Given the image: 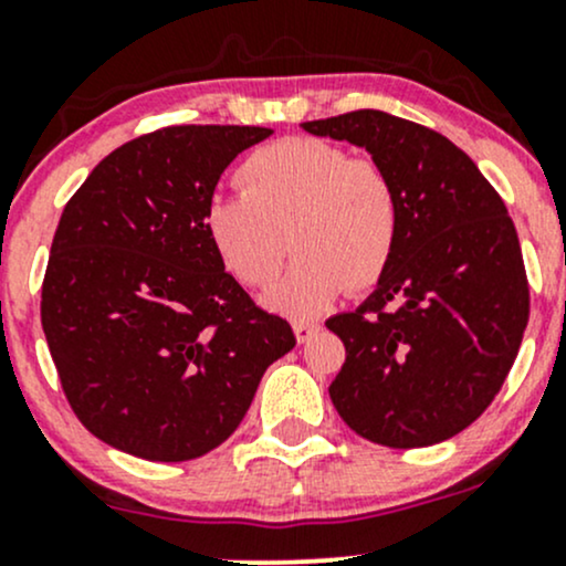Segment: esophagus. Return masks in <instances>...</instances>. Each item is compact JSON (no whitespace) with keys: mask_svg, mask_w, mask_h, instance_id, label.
Wrapping results in <instances>:
<instances>
[{"mask_svg":"<svg viewBox=\"0 0 566 566\" xmlns=\"http://www.w3.org/2000/svg\"><path fill=\"white\" fill-rule=\"evenodd\" d=\"M292 329H295V337L297 343H308L311 337H314L316 333H319V322H308V319H297L295 324H292Z\"/></svg>","mask_w":566,"mask_h":566,"instance_id":"34e87169","label":"esophagus"}]
</instances>
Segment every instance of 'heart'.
<instances>
[{
  "mask_svg": "<svg viewBox=\"0 0 566 566\" xmlns=\"http://www.w3.org/2000/svg\"><path fill=\"white\" fill-rule=\"evenodd\" d=\"M237 184L242 197L207 201L205 237L244 287H265L295 247V263L263 297L279 314H322L343 290L373 287L391 265L401 199L380 161L322 138H284L252 151Z\"/></svg>",
  "mask_w": 566,
  "mask_h": 566,
  "instance_id": "obj_1",
  "label": "heart"
}]
</instances>
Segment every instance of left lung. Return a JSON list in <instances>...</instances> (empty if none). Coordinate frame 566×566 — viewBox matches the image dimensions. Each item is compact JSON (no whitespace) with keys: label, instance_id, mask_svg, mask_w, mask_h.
I'll use <instances>...</instances> for the list:
<instances>
[{"label":"left lung","instance_id":"1","mask_svg":"<svg viewBox=\"0 0 566 566\" xmlns=\"http://www.w3.org/2000/svg\"><path fill=\"white\" fill-rule=\"evenodd\" d=\"M303 129L367 148L401 199L399 247L378 287L327 319L346 346L329 399L375 444L452 439L492 405L527 329L530 284L509 210L437 129L373 108Z\"/></svg>","mask_w":566,"mask_h":566}]
</instances>
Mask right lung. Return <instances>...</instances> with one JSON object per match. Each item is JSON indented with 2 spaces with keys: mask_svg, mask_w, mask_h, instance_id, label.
<instances>
[{
  "mask_svg": "<svg viewBox=\"0 0 566 566\" xmlns=\"http://www.w3.org/2000/svg\"><path fill=\"white\" fill-rule=\"evenodd\" d=\"M269 127L178 125L108 154L57 223L42 329L82 426L116 450L180 463L242 423L263 373L295 348L205 237L226 167Z\"/></svg>",
  "mask_w": 566,
  "mask_h": 566,
  "instance_id": "obj_1",
  "label": "right lung"
}]
</instances>
